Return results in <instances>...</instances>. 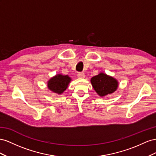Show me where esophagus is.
<instances>
[{"instance_id":"34e87169","label":"esophagus","mask_w":156,"mask_h":156,"mask_svg":"<svg viewBox=\"0 0 156 156\" xmlns=\"http://www.w3.org/2000/svg\"><path fill=\"white\" fill-rule=\"evenodd\" d=\"M85 74L83 73H78V78H85Z\"/></svg>"}]
</instances>
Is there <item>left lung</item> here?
Masks as SVG:
<instances>
[{"instance_id":"obj_1","label":"left lung","mask_w":156,"mask_h":156,"mask_svg":"<svg viewBox=\"0 0 156 156\" xmlns=\"http://www.w3.org/2000/svg\"><path fill=\"white\" fill-rule=\"evenodd\" d=\"M92 86L98 95L103 97L112 93L118 88V81L104 73H100L91 79Z\"/></svg>"}]
</instances>
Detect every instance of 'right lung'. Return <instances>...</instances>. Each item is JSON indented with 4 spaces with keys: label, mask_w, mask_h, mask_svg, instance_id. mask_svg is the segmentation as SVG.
<instances>
[{
    "label": "right lung",
    "mask_w": 156,
    "mask_h": 156,
    "mask_svg": "<svg viewBox=\"0 0 156 156\" xmlns=\"http://www.w3.org/2000/svg\"><path fill=\"white\" fill-rule=\"evenodd\" d=\"M71 79L69 76L57 74L48 82V87L53 92L61 94L68 87Z\"/></svg>",
    "instance_id": "right-lung-1"
}]
</instances>
